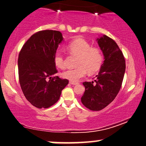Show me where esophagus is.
I'll use <instances>...</instances> for the list:
<instances>
[{
  "label": "esophagus",
  "instance_id": "1",
  "mask_svg": "<svg viewBox=\"0 0 146 146\" xmlns=\"http://www.w3.org/2000/svg\"><path fill=\"white\" fill-rule=\"evenodd\" d=\"M69 83H70V84H72V85H75V84H77V82H71V81H69Z\"/></svg>",
  "mask_w": 146,
  "mask_h": 146
}]
</instances>
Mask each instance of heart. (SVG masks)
Wrapping results in <instances>:
<instances>
[{
  "label": "heart",
  "instance_id": "obj_1",
  "mask_svg": "<svg viewBox=\"0 0 146 146\" xmlns=\"http://www.w3.org/2000/svg\"><path fill=\"white\" fill-rule=\"evenodd\" d=\"M68 49L71 54L78 56L75 69H68L62 73L64 78L71 82H77L88 73H96L101 68L103 62V55L100 48L93 47L88 41L78 38L69 44ZM54 64L58 68H64V56L60 51L54 55Z\"/></svg>",
  "mask_w": 146,
  "mask_h": 146
}]
</instances>
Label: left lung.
I'll return each instance as SVG.
<instances>
[{
	"label": "left lung",
	"mask_w": 146,
	"mask_h": 146,
	"mask_svg": "<svg viewBox=\"0 0 146 146\" xmlns=\"http://www.w3.org/2000/svg\"><path fill=\"white\" fill-rule=\"evenodd\" d=\"M98 42L105 56L94 82H84L85 92L81 102L93 111L103 109L113 101L121 87L125 71L123 52L112 38L104 35Z\"/></svg>",
	"instance_id": "8db88e82"
}]
</instances>
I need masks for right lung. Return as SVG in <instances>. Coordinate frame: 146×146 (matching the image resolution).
<instances>
[{
	"mask_svg": "<svg viewBox=\"0 0 146 146\" xmlns=\"http://www.w3.org/2000/svg\"><path fill=\"white\" fill-rule=\"evenodd\" d=\"M62 40L60 32L41 31L31 36L19 52L21 88L27 100L38 108H47L56 103L69 83L68 79L58 76L52 77L58 73L54 55Z\"/></svg>",
	"mask_w": 146,
	"mask_h": 146,
	"instance_id": "obj_1",
	"label": "right lung"
}]
</instances>
